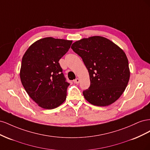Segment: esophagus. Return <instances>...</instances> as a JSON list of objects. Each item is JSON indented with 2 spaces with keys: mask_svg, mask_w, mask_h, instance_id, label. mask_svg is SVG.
<instances>
[{
  "mask_svg": "<svg viewBox=\"0 0 150 150\" xmlns=\"http://www.w3.org/2000/svg\"><path fill=\"white\" fill-rule=\"evenodd\" d=\"M79 82H80V80L78 78H77L75 80H74V83H75V84H79Z\"/></svg>",
  "mask_w": 150,
  "mask_h": 150,
  "instance_id": "obj_1",
  "label": "esophagus"
}]
</instances>
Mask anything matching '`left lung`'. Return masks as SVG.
Masks as SVG:
<instances>
[{"instance_id":"obj_1","label":"left lung","mask_w":150,"mask_h":150,"mask_svg":"<svg viewBox=\"0 0 150 150\" xmlns=\"http://www.w3.org/2000/svg\"><path fill=\"white\" fill-rule=\"evenodd\" d=\"M71 48L82 58L89 72L91 85L83 93L86 100L94 106H107L118 99L130 77L123 50L98 35L79 40Z\"/></svg>"}]
</instances>
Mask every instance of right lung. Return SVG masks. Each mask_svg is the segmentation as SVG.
<instances>
[{"mask_svg": "<svg viewBox=\"0 0 150 150\" xmlns=\"http://www.w3.org/2000/svg\"><path fill=\"white\" fill-rule=\"evenodd\" d=\"M72 40L51 37L30 45L22 57L20 70L22 84L40 108L52 110L64 103L67 88L59 61L69 49Z\"/></svg>", "mask_w": 150, "mask_h": 150, "instance_id": "1", "label": "right lung"}]
</instances>
